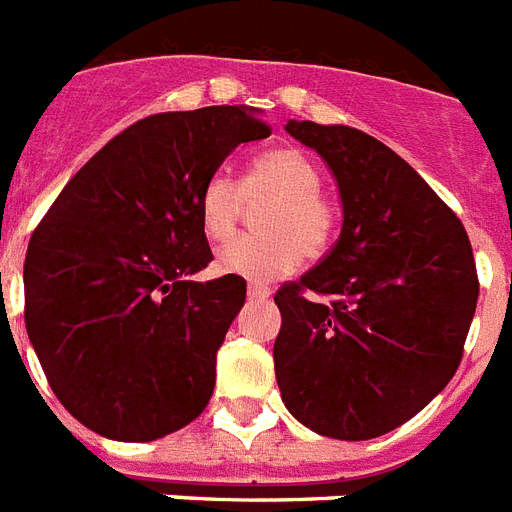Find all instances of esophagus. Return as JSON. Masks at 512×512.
Masks as SVG:
<instances>
[{"instance_id": "1", "label": "esophagus", "mask_w": 512, "mask_h": 512, "mask_svg": "<svg viewBox=\"0 0 512 512\" xmlns=\"http://www.w3.org/2000/svg\"><path fill=\"white\" fill-rule=\"evenodd\" d=\"M247 297L249 299H265V297H270V289H268V286H263V284H249Z\"/></svg>"}]
</instances>
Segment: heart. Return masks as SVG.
Returning a JSON list of instances; mask_svg holds the SVG:
<instances>
[{"instance_id": "heart-1", "label": "heart", "mask_w": 512, "mask_h": 512, "mask_svg": "<svg viewBox=\"0 0 512 512\" xmlns=\"http://www.w3.org/2000/svg\"><path fill=\"white\" fill-rule=\"evenodd\" d=\"M321 170L294 147L270 149L249 162L242 184L218 170L199 191V226L210 242H226L236 234L244 202L263 205L260 239H236L215 255L223 276H239L255 284L292 273L307 257H321L336 231V213L321 197Z\"/></svg>"}]
</instances>
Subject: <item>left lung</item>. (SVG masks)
Here are the masks:
<instances>
[{"label": "left lung", "instance_id": "obj_1", "mask_svg": "<svg viewBox=\"0 0 512 512\" xmlns=\"http://www.w3.org/2000/svg\"><path fill=\"white\" fill-rule=\"evenodd\" d=\"M334 173L342 234L278 289L273 363L286 410L315 434L376 439L450 384L479 278L463 223L397 152L350 126L289 120Z\"/></svg>", "mask_w": 512, "mask_h": 512}]
</instances>
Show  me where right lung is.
I'll list each match as a JSON object with an SVG mask.
<instances>
[{"label":"right lung","instance_id":"obj_1","mask_svg":"<svg viewBox=\"0 0 512 512\" xmlns=\"http://www.w3.org/2000/svg\"><path fill=\"white\" fill-rule=\"evenodd\" d=\"M268 136L244 105L136 120L70 178L33 231L28 339L86 429L155 442L207 407L247 281H191L213 260L199 191L239 144Z\"/></svg>","mask_w":512,"mask_h":512}]
</instances>
